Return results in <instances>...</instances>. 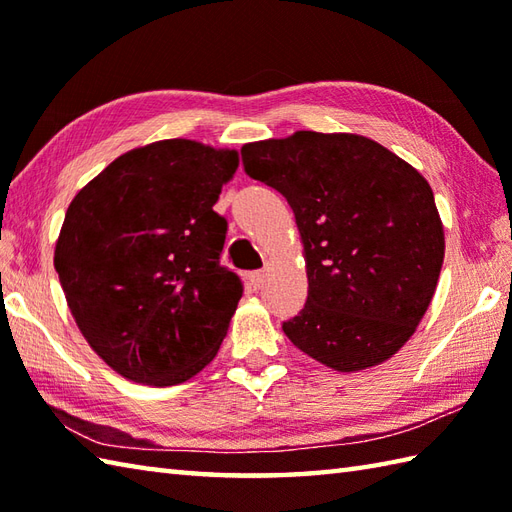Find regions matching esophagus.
Returning a JSON list of instances; mask_svg holds the SVG:
<instances>
[{"mask_svg":"<svg viewBox=\"0 0 512 512\" xmlns=\"http://www.w3.org/2000/svg\"><path fill=\"white\" fill-rule=\"evenodd\" d=\"M250 284H253V288H264L266 284V270H255V273H250Z\"/></svg>","mask_w":512,"mask_h":512,"instance_id":"34e87169","label":"esophagus"}]
</instances>
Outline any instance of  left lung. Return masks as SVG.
Listing matches in <instances>:
<instances>
[{"mask_svg":"<svg viewBox=\"0 0 512 512\" xmlns=\"http://www.w3.org/2000/svg\"><path fill=\"white\" fill-rule=\"evenodd\" d=\"M250 178L295 213L308 301L284 323L292 345L334 372L385 363L436 295L444 226L429 182L376 140L295 132L242 147Z\"/></svg>","mask_w":512,"mask_h":512,"instance_id":"8db88e82","label":"left lung"}]
</instances>
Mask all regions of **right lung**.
I'll return each instance as SVG.
<instances>
[{
  "label": "right lung",
  "mask_w": 512,
  "mask_h": 512,
  "mask_svg": "<svg viewBox=\"0 0 512 512\" xmlns=\"http://www.w3.org/2000/svg\"><path fill=\"white\" fill-rule=\"evenodd\" d=\"M237 167L235 149L156 140L70 202L54 268L85 341L123 378L180 385L220 350L242 284L217 262L226 220L213 206Z\"/></svg>",
  "instance_id": "add662e5"
}]
</instances>
